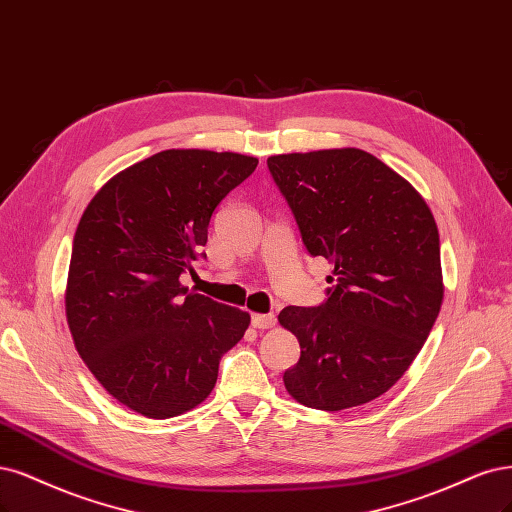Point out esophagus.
I'll return each instance as SVG.
<instances>
[{
    "mask_svg": "<svg viewBox=\"0 0 512 512\" xmlns=\"http://www.w3.org/2000/svg\"><path fill=\"white\" fill-rule=\"evenodd\" d=\"M275 315L271 313H254L252 315V326L258 328V330H269L275 326Z\"/></svg>",
    "mask_w": 512,
    "mask_h": 512,
    "instance_id": "34e87169",
    "label": "esophagus"
}]
</instances>
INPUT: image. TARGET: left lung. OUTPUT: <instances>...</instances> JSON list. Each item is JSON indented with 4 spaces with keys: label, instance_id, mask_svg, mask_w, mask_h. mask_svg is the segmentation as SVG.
I'll return each instance as SVG.
<instances>
[{
    "label": "left lung",
    "instance_id": "left-lung-1",
    "mask_svg": "<svg viewBox=\"0 0 512 512\" xmlns=\"http://www.w3.org/2000/svg\"><path fill=\"white\" fill-rule=\"evenodd\" d=\"M267 165L307 252L334 267L326 303L279 313L301 345L284 385L311 409L360 407L407 373L443 305L434 216L413 184L360 148L275 154Z\"/></svg>",
    "mask_w": 512,
    "mask_h": 512
}]
</instances>
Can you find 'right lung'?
<instances>
[{"label":"right lung","mask_w":512,"mask_h":512,"mask_svg":"<svg viewBox=\"0 0 512 512\" xmlns=\"http://www.w3.org/2000/svg\"><path fill=\"white\" fill-rule=\"evenodd\" d=\"M256 156L163 150L116 173L86 205L65 315L80 358L131 411L167 419L201 404L250 313L188 292L211 216Z\"/></svg>","instance_id":"right-lung-1"}]
</instances>
